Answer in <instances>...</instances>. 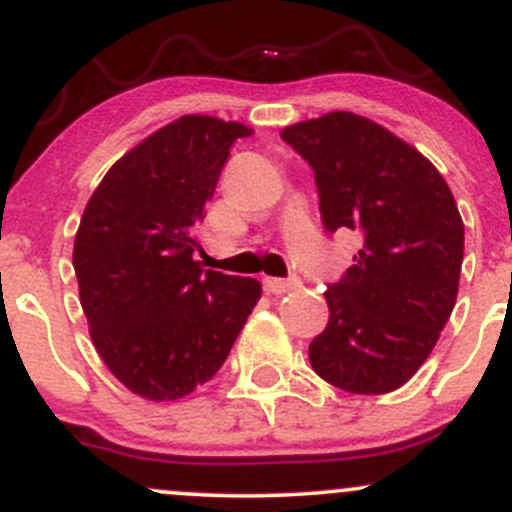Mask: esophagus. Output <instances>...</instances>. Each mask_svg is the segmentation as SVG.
I'll return each mask as SVG.
<instances>
[{
  "mask_svg": "<svg viewBox=\"0 0 512 512\" xmlns=\"http://www.w3.org/2000/svg\"><path fill=\"white\" fill-rule=\"evenodd\" d=\"M291 289H293V281H289V279H272V276H267V279H264V291L274 293V296H281V293H286Z\"/></svg>",
  "mask_w": 512,
  "mask_h": 512,
  "instance_id": "34e87169",
  "label": "esophagus"
}]
</instances>
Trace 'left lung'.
Returning a JSON list of instances; mask_svg holds the SVG:
<instances>
[{
	"label": "left lung",
	"instance_id": "left-lung-1",
	"mask_svg": "<svg viewBox=\"0 0 512 512\" xmlns=\"http://www.w3.org/2000/svg\"><path fill=\"white\" fill-rule=\"evenodd\" d=\"M281 139L315 170L327 231L363 236L325 291L330 322L310 342L313 370L354 395L397 390L455 308L464 257L455 197L424 154L368 117L337 110L284 127Z\"/></svg>",
	"mask_w": 512,
	"mask_h": 512
}]
</instances>
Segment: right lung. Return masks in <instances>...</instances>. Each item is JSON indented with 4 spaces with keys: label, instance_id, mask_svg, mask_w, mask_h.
Segmentation results:
<instances>
[{
    "label": "right lung",
    "instance_id": "right-lung-1",
    "mask_svg": "<svg viewBox=\"0 0 512 512\" xmlns=\"http://www.w3.org/2000/svg\"><path fill=\"white\" fill-rule=\"evenodd\" d=\"M252 129L182 115L127 151L88 199L74 272L91 339L134 395H190L223 366L260 281L202 269L195 226L236 139Z\"/></svg>",
    "mask_w": 512,
    "mask_h": 512
}]
</instances>
